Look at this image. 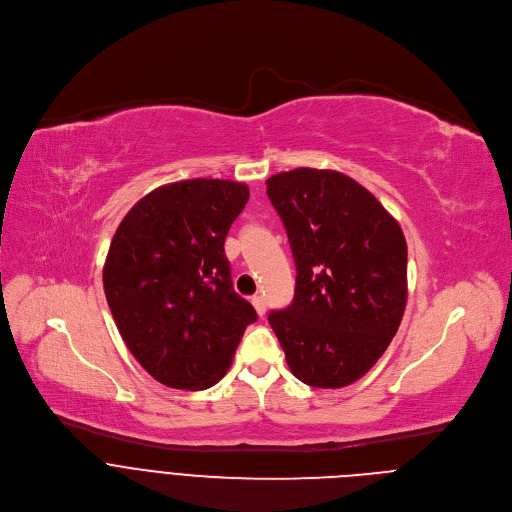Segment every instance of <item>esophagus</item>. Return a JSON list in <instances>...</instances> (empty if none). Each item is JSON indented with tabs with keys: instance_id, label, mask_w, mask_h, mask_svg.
<instances>
[{
	"instance_id": "esophagus-1",
	"label": "esophagus",
	"mask_w": 512,
	"mask_h": 512,
	"mask_svg": "<svg viewBox=\"0 0 512 512\" xmlns=\"http://www.w3.org/2000/svg\"><path fill=\"white\" fill-rule=\"evenodd\" d=\"M251 304H253L255 312H257L259 316H265V312H267V306H265V300H263V296H253V298H251Z\"/></svg>"
}]
</instances>
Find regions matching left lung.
<instances>
[{
	"label": "left lung",
	"instance_id": "left-lung-1",
	"mask_svg": "<svg viewBox=\"0 0 512 512\" xmlns=\"http://www.w3.org/2000/svg\"><path fill=\"white\" fill-rule=\"evenodd\" d=\"M296 261L291 306L269 314L289 371L340 389L383 356L407 304V243L395 218L352 178L298 168L267 180Z\"/></svg>",
	"mask_w": 512,
	"mask_h": 512
}]
</instances>
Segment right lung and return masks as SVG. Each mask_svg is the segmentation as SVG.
<instances>
[{
    "label": "right lung",
    "mask_w": 512,
    "mask_h": 512,
    "mask_svg": "<svg viewBox=\"0 0 512 512\" xmlns=\"http://www.w3.org/2000/svg\"><path fill=\"white\" fill-rule=\"evenodd\" d=\"M249 200L243 182L194 178L145 194L117 227L103 285L141 367L172 389L221 381L255 308L233 289L225 239Z\"/></svg>",
    "instance_id": "1"
}]
</instances>
